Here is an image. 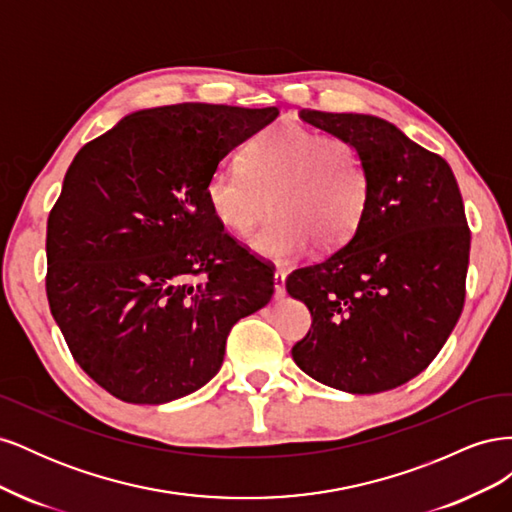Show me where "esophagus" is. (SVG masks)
Wrapping results in <instances>:
<instances>
[{"instance_id": "1", "label": "esophagus", "mask_w": 512, "mask_h": 512, "mask_svg": "<svg viewBox=\"0 0 512 512\" xmlns=\"http://www.w3.org/2000/svg\"><path fill=\"white\" fill-rule=\"evenodd\" d=\"M273 288H275V299L277 301L286 297V273L284 271L273 273Z\"/></svg>"}]
</instances>
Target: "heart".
<instances>
[{"instance_id": "b5f03b06", "label": "heart", "mask_w": 512, "mask_h": 512, "mask_svg": "<svg viewBox=\"0 0 512 512\" xmlns=\"http://www.w3.org/2000/svg\"><path fill=\"white\" fill-rule=\"evenodd\" d=\"M211 215L245 235L258 258L290 262L309 243L320 252L346 245L361 228L371 203V170L363 151L301 123L282 121L256 134L243 149L241 168H215L205 183Z\"/></svg>"}]
</instances>
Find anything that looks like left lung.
Returning <instances> with one entry per match:
<instances>
[{"instance_id":"left-lung-1","label":"left lung","mask_w":512,"mask_h":512,"mask_svg":"<svg viewBox=\"0 0 512 512\" xmlns=\"http://www.w3.org/2000/svg\"><path fill=\"white\" fill-rule=\"evenodd\" d=\"M363 151L371 203L356 235L286 290L312 329L292 346L307 376L352 395L397 389L436 359L466 299L470 228L451 166L374 115L303 108Z\"/></svg>"}]
</instances>
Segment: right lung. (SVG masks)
<instances>
[{"label": "right lung", "instance_id": "right-lung-1", "mask_svg": "<svg viewBox=\"0 0 512 512\" xmlns=\"http://www.w3.org/2000/svg\"><path fill=\"white\" fill-rule=\"evenodd\" d=\"M277 115L145 108L72 160L46 224V297L74 361L117 399L158 406L198 391L232 324L271 301V267L224 232L205 183Z\"/></svg>", "mask_w": 512, "mask_h": 512}]
</instances>
